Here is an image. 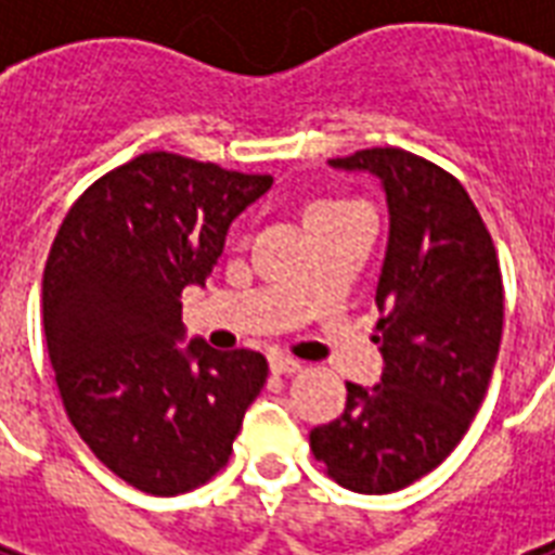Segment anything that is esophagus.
Wrapping results in <instances>:
<instances>
[{"label":"esophagus","mask_w":555,"mask_h":555,"mask_svg":"<svg viewBox=\"0 0 555 555\" xmlns=\"http://www.w3.org/2000/svg\"><path fill=\"white\" fill-rule=\"evenodd\" d=\"M299 369H302V363L294 360V357H285V354L270 357V371H273V374H296Z\"/></svg>","instance_id":"34e87169"}]
</instances>
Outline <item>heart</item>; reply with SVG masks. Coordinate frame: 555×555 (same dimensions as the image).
Here are the masks:
<instances>
[{
	"mask_svg": "<svg viewBox=\"0 0 555 555\" xmlns=\"http://www.w3.org/2000/svg\"><path fill=\"white\" fill-rule=\"evenodd\" d=\"M343 207H351L348 201H317L311 209H308V218L317 216V212H328V209H343Z\"/></svg>",
	"mask_w": 555,
	"mask_h": 555,
	"instance_id": "heart-1",
	"label": "heart"
}]
</instances>
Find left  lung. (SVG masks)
<instances>
[{"mask_svg": "<svg viewBox=\"0 0 555 555\" xmlns=\"http://www.w3.org/2000/svg\"><path fill=\"white\" fill-rule=\"evenodd\" d=\"M328 167L369 172L386 195L383 374L377 386L346 383V409L311 429V449L337 483L383 495L431 473L469 429L499 357L504 287L490 233L449 172L391 146Z\"/></svg>", "mask_w": 555, "mask_h": 555, "instance_id": "1", "label": "left lung"}]
</instances>
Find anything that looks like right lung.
<instances>
[{"instance_id":"1","label":"right lung","mask_w":555,"mask_h":555,"mask_svg":"<svg viewBox=\"0 0 555 555\" xmlns=\"http://www.w3.org/2000/svg\"><path fill=\"white\" fill-rule=\"evenodd\" d=\"M270 176L146 152L82 192L42 276V325L74 429L126 483L178 495L227 464L268 379L250 348L216 351L181 322L227 230Z\"/></svg>"}]
</instances>
